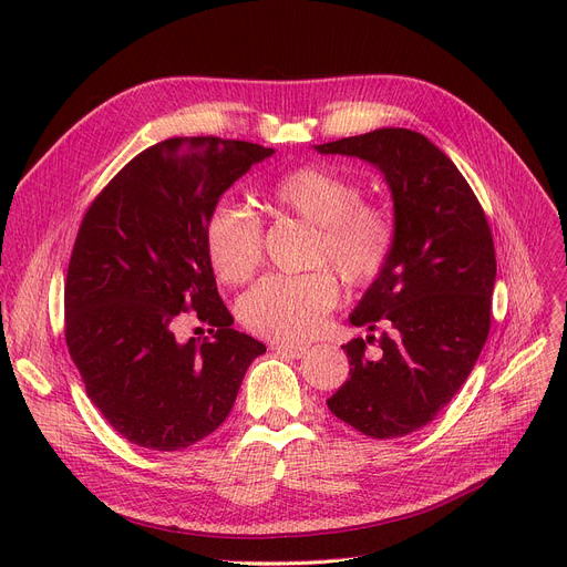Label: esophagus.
Segmentation results:
<instances>
[{"label": "esophagus", "instance_id": "obj_1", "mask_svg": "<svg viewBox=\"0 0 567 567\" xmlns=\"http://www.w3.org/2000/svg\"><path fill=\"white\" fill-rule=\"evenodd\" d=\"M274 349L278 353L289 355V359H303V355L310 351V344H293V342H276Z\"/></svg>", "mask_w": 567, "mask_h": 567}]
</instances>
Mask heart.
I'll list each match as a JSON object with an SVG mask.
<instances>
[{
    "label": "heart",
    "instance_id": "obj_1",
    "mask_svg": "<svg viewBox=\"0 0 567 567\" xmlns=\"http://www.w3.org/2000/svg\"><path fill=\"white\" fill-rule=\"evenodd\" d=\"M268 204L312 227L299 276H266L238 301L248 331L274 340L310 338L338 301L336 274L351 287L377 282L398 246V223L385 204L363 199L359 182L321 165L282 174L266 193ZM204 248L214 274L227 285L248 282L264 257V227L248 208L218 202L204 225Z\"/></svg>",
    "mask_w": 567,
    "mask_h": 567
}]
</instances>
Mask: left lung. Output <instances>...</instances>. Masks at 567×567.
<instances>
[{
	"instance_id": "1",
	"label": "left lung",
	"mask_w": 567,
	"mask_h": 567,
	"mask_svg": "<svg viewBox=\"0 0 567 567\" xmlns=\"http://www.w3.org/2000/svg\"><path fill=\"white\" fill-rule=\"evenodd\" d=\"M317 152L377 165L393 193V259L349 317L353 326L377 331L385 323L389 331L374 359V336L342 347L349 379L326 404L365 436L398 439L436 419L487 342L496 280L489 223L455 163L421 133L379 128Z\"/></svg>"
}]
</instances>
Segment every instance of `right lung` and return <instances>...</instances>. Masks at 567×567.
<instances>
[{"label":"right lung","instance_id":"add662e5","mask_svg":"<svg viewBox=\"0 0 567 567\" xmlns=\"http://www.w3.org/2000/svg\"><path fill=\"white\" fill-rule=\"evenodd\" d=\"M276 152L220 137L144 148L89 204L64 287V336L89 400L135 445L182 451L220 427L266 351L231 329L204 225L220 195ZM182 311L209 326L175 340Z\"/></svg>","mask_w":567,"mask_h":567}]
</instances>
